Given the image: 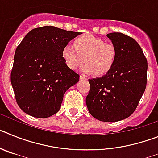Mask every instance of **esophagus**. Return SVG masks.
Masks as SVG:
<instances>
[{
	"instance_id": "obj_1",
	"label": "esophagus",
	"mask_w": 158,
	"mask_h": 158,
	"mask_svg": "<svg viewBox=\"0 0 158 158\" xmlns=\"http://www.w3.org/2000/svg\"><path fill=\"white\" fill-rule=\"evenodd\" d=\"M80 79H81V80H86V77H85L82 76V75H81Z\"/></svg>"
}]
</instances>
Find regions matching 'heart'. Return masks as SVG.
Here are the masks:
<instances>
[{
    "mask_svg": "<svg viewBox=\"0 0 158 158\" xmlns=\"http://www.w3.org/2000/svg\"><path fill=\"white\" fill-rule=\"evenodd\" d=\"M116 56L115 46L92 35L77 38L74 47L65 44L62 50V59L69 69L75 70L85 60L86 64L82 67V72L87 74L96 73L97 76H104L111 70Z\"/></svg>",
    "mask_w": 158,
    "mask_h": 158,
    "instance_id": "b5f03b06",
    "label": "heart"
}]
</instances>
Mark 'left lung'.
I'll list each match as a JSON object with an SVG mask.
<instances>
[{"label":"left lung","mask_w":158,"mask_h":158,"mask_svg":"<svg viewBox=\"0 0 158 158\" xmlns=\"http://www.w3.org/2000/svg\"><path fill=\"white\" fill-rule=\"evenodd\" d=\"M117 51L108 73L89 79L86 96L89 113L102 122H117L135 111L146 87L147 60L133 38L119 32L107 35Z\"/></svg>","instance_id":"1"}]
</instances>
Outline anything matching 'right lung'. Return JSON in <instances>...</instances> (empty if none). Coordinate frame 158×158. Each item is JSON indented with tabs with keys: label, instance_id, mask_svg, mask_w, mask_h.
Listing matches in <instances>:
<instances>
[{
	"label": "right lung",
	"instance_id": "right-lung-1",
	"mask_svg": "<svg viewBox=\"0 0 158 158\" xmlns=\"http://www.w3.org/2000/svg\"><path fill=\"white\" fill-rule=\"evenodd\" d=\"M81 32L54 26L32 29L17 47L11 83L17 104L35 118L59 111L65 93L79 81V74L65 65L62 47Z\"/></svg>",
	"mask_w": 158,
	"mask_h": 158
}]
</instances>
